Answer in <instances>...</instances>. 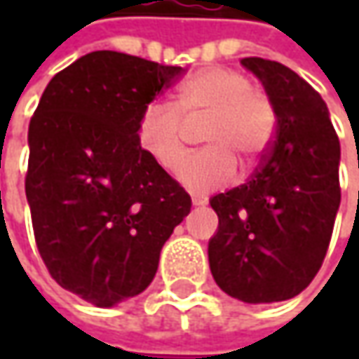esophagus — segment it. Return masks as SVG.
Instances as JSON below:
<instances>
[{"mask_svg":"<svg viewBox=\"0 0 359 359\" xmlns=\"http://www.w3.org/2000/svg\"><path fill=\"white\" fill-rule=\"evenodd\" d=\"M191 203H194V205H205L208 200H205V198H201V196H194V198H191Z\"/></svg>","mask_w":359,"mask_h":359,"instance_id":"obj_1","label":"esophagus"}]
</instances>
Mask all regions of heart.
<instances>
[{"label":"heart","instance_id":"heart-1","mask_svg":"<svg viewBox=\"0 0 359 359\" xmlns=\"http://www.w3.org/2000/svg\"><path fill=\"white\" fill-rule=\"evenodd\" d=\"M186 121H205L201 142L208 147L187 159L180 180L191 191H212L236 177L233 155L243 165L266 156L276 109L268 93L240 69L215 65L196 72L180 86L175 105L154 100L137 121L140 145L165 172H175L186 158Z\"/></svg>","mask_w":359,"mask_h":359}]
</instances>
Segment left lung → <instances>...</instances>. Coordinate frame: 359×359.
Instances as JSON below:
<instances>
[{
  "mask_svg": "<svg viewBox=\"0 0 359 359\" xmlns=\"http://www.w3.org/2000/svg\"><path fill=\"white\" fill-rule=\"evenodd\" d=\"M276 109V135L254 177L210 203L215 283L245 304L297 296L322 268L339 208V140L327 105L282 63L243 57Z\"/></svg>",
  "mask_w": 359,
  "mask_h": 359,
  "instance_id": "1",
  "label": "left lung"
}]
</instances>
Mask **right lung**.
<instances>
[{"label":"right lung","mask_w":359,"mask_h":359,"mask_svg":"<svg viewBox=\"0 0 359 359\" xmlns=\"http://www.w3.org/2000/svg\"><path fill=\"white\" fill-rule=\"evenodd\" d=\"M184 67L91 51L55 74L29 121L25 196L63 290L111 308L151 283L191 198L140 145L144 107Z\"/></svg>","instance_id":"right-lung-1"}]
</instances>
